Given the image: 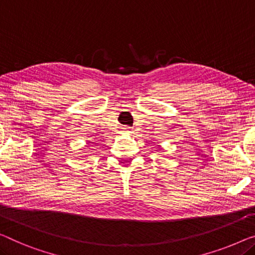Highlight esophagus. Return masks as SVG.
I'll list each match as a JSON object with an SVG mask.
<instances>
[{"instance_id": "obj_1", "label": "esophagus", "mask_w": 255, "mask_h": 255, "mask_svg": "<svg viewBox=\"0 0 255 255\" xmlns=\"http://www.w3.org/2000/svg\"><path fill=\"white\" fill-rule=\"evenodd\" d=\"M123 131L125 132V134H129V132H130L131 130H130V128H129V127H124Z\"/></svg>"}]
</instances>
